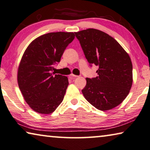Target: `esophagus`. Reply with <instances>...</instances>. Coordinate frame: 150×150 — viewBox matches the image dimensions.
Listing matches in <instances>:
<instances>
[{
    "instance_id": "obj_1",
    "label": "esophagus",
    "mask_w": 150,
    "mask_h": 150,
    "mask_svg": "<svg viewBox=\"0 0 150 150\" xmlns=\"http://www.w3.org/2000/svg\"><path fill=\"white\" fill-rule=\"evenodd\" d=\"M69 77L71 80H74L76 78L78 77V76H76V75H74V74H70L69 76Z\"/></svg>"
}]
</instances>
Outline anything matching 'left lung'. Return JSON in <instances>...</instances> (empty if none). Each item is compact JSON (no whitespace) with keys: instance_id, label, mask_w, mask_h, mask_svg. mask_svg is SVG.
Here are the masks:
<instances>
[{"instance_id":"left-lung-1","label":"left lung","mask_w":150,"mask_h":150,"mask_svg":"<svg viewBox=\"0 0 150 150\" xmlns=\"http://www.w3.org/2000/svg\"><path fill=\"white\" fill-rule=\"evenodd\" d=\"M90 66H98V76L86 78L82 94L98 110L105 111L121 104L132 85V63L114 38L101 30L88 28L75 33Z\"/></svg>"}]
</instances>
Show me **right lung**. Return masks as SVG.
I'll return each instance as SVG.
<instances>
[{"label":"right lung","instance_id":"right-lung-1","mask_svg":"<svg viewBox=\"0 0 150 150\" xmlns=\"http://www.w3.org/2000/svg\"><path fill=\"white\" fill-rule=\"evenodd\" d=\"M74 33L57 32L43 34L26 49L18 69V84L34 111L52 113L61 104L68 86V78L52 72Z\"/></svg>","mask_w":150,"mask_h":150}]
</instances>
